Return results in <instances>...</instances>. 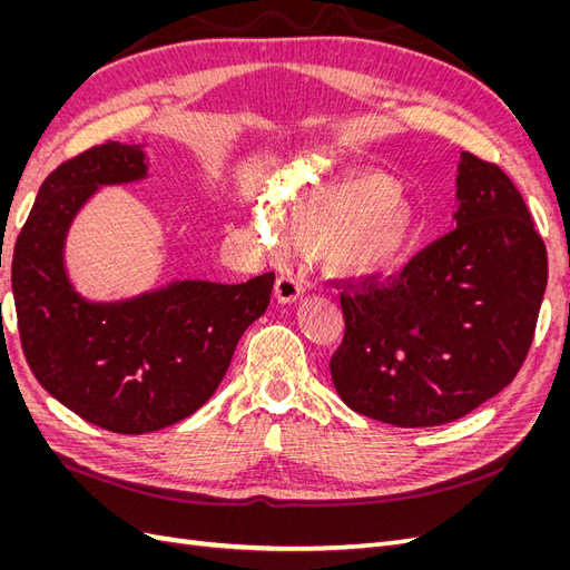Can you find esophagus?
<instances>
[{
  "label": "esophagus",
  "mask_w": 570,
  "mask_h": 570,
  "mask_svg": "<svg viewBox=\"0 0 570 570\" xmlns=\"http://www.w3.org/2000/svg\"><path fill=\"white\" fill-rule=\"evenodd\" d=\"M302 283L297 278H292V275H278V281H275V299L281 304H292L302 297Z\"/></svg>",
  "instance_id": "esophagus-1"
}]
</instances>
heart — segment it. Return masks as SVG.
Returning <instances> with one entry per match:
<instances>
[{
  "mask_svg": "<svg viewBox=\"0 0 570 570\" xmlns=\"http://www.w3.org/2000/svg\"><path fill=\"white\" fill-rule=\"evenodd\" d=\"M258 209L254 233L275 243L314 245L321 262L350 278H381L400 268L419 245L421 218L402 183L383 170H333L295 178Z\"/></svg>",
  "mask_w": 570,
  "mask_h": 570,
  "instance_id": "b5f03b06",
  "label": "heart"
}]
</instances>
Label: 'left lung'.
Wrapping results in <instances>:
<instances>
[{
  "mask_svg": "<svg viewBox=\"0 0 570 570\" xmlns=\"http://www.w3.org/2000/svg\"><path fill=\"white\" fill-rule=\"evenodd\" d=\"M456 228L392 281L347 285L331 358L342 402L400 428L456 421L502 392L534 335L547 249L502 168L461 151Z\"/></svg>",
  "mask_w": 570,
  "mask_h": 570,
  "instance_id": "8db88e82",
  "label": "left lung"
}]
</instances>
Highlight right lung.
<instances>
[{"instance_id": "obj_1", "label": "right lung", "mask_w": 570, "mask_h": 570, "mask_svg": "<svg viewBox=\"0 0 570 570\" xmlns=\"http://www.w3.org/2000/svg\"><path fill=\"white\" fill-rule=\"evenodd\" d=\"M147 170L142 145L120 142L51 170L11 262L30 371L66 409L120 435L154 433L209 402L275 281V273L239 285L174 281L120 302L85 299L63 262L71 223L99 187L145 180Z\"/></svg>"}]
</instances>
